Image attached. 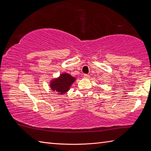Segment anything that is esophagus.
Here are the masks:
<instances>
[{
    "label": "esophagus",
    "mask_w": 151,
    "mask_h": 151,
    "mask_svg": "<svg viewBox=\"0 0 151 151\" xmlns=\"http://www.w3.org/2000/svg\"><path fill=\"white\" fill-rule=\"evenodd\" d=\"M83 77L85 78H89V75H87V74H85V75H84V76H83Z\"/></svg>",
    "instance_id": "esophagus-1"
}]
</instances>
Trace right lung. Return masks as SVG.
Listing matches in <instances>:
<instances>
[{
	"label": "right lung",
	"mask_w": 151,
	"mask_h": 151,
	"mask_svg": "<svg viewBox=\"0 0 151 151\" xmlns=\"http://www.w3.org/2000/svg\"><path fill=\"white\" fill-rule=\"evenodd\" d=\"M76 78L68 73H63L58 78H53L50 83V88L58 94H64L69 91Z\"/></svg>",
	"instance_id": "add662e5"
}]
</instances>
